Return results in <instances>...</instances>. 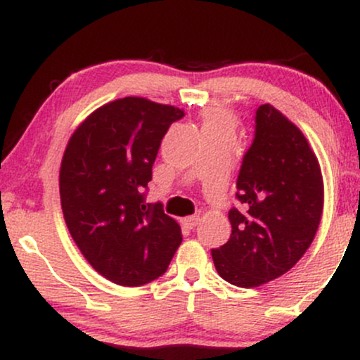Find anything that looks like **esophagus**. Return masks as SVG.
I'll return each instance as SVG.
<instances>
[{"label":"esophagus","mask_w":360,"mask_h":360,"mask_svg":"<svg viewBox=\"0 0 360 360\" xmlns=\"http://www.w3.org/2000/svg\"><path fill=\"white\" fill-rule=\"evenodd\" d=\"M198 221H200V217H186L183 220V225L186 226V229L193 230L194 226L198 225Z\"/></svg>","instance_id":"esophagus-1"}]
</instances>
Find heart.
<instances>
[{"label":"heart","mask_w":360,"mask_h":360,"mask_svg":"<svg viewBox=\"0 0 360 360\" xmlns=\"http://www.w3.org/2000/svg\"><path fill=\"white\" fill-rule=\"evenodd\" d=\"M203 122V134H214V131H230L233 134L237 127V118L225 106H208L201 111Z\"/></svg>","instance_id":"heart-1"}]
</instances>
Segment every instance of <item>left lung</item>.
<instances>
[{
	"mask_svg": "<svg viewBox=\"0 0 360 360\" xmlns=\"http://www.w3.org/2000/svg\"><path fill=\"white\" fill-rule=\"evenodd\" d=\"M240 208L229 212V242L212 250L223 279L257 288L288 272L311 245L323 210V179L308 140L271 105L255 111V131L237 177Z\"/></svg>",
	"mask_w": 360,
	"mask_h": 360,
	"instance_id": "8db88e82",
	"label": "left lung"
}]
</instances>
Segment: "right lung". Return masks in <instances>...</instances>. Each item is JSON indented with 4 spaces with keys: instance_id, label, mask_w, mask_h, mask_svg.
<instances>
[{
    "instance_id": "obj_1",
    "label": "right lung",
    "mask_w": 360,
    "mask_h": 360,
    "mask_svg": "<svg viewBox=\"0 0 360 360\" xmlns=\"http://www.w3.org/2000/svg\"><path fill=\"white\" fill-rule=\"evenodd\" d=\"M184 111L128 96L89 115L60 164V205L86 260L120 286L162 276L181 245L179 225L162 203H146L160 142Z\"/></svg>"
}]
</instances>
